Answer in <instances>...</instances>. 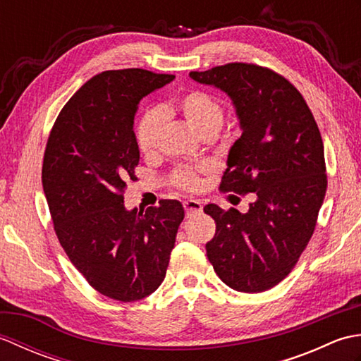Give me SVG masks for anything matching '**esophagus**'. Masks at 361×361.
Returning <instances> with one entry per match:
<instances>
[{"label": "esophagus", "instance_id": "1", "mask_svg": "<svg viewBox=\"0 0 361 361\" xmlns=\"http://www.w3.org/2000/svg\"><path fill=\"white\" fill-rule=\"evenodd\" d=\"M183 206H185L186 217H194V216H197V214H200L203 211L202 203L197 200H186L185 203H183Z\"/></svg>", "mask_w": 361, "mask_h": 361}]
</instances>
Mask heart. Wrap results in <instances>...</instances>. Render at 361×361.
I'll return each instance as SVG.
<instances>
[{"label": "heart", "instance_id": "heart-1", "mask_svg": "<svg viewBox=\"0 0 361 361\" xmlns=\"http://www.w3.org/2000/svg\"><path fill=\"white\" fill-rule=\"evenodd\" d=\"M171 110L178 111L189 127L197 135H216L225 121V109L217 97L206 91L194 90L183 96L175 106L163 105L159 110L150 109L142 113L135 127L136 145L144 155H150L157 147L158 132L161 127V113L167 114ZM171 183L183 190H197L202 181L198 171L194 167H178L171 175Z\"/></svg>", "mask_w": 361, "mask_h": 361}]
</instances>
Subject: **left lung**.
<instances>
[{
    "label": "left lung",
    "mask_w": 361,
    "mask_h": 361,
    "mask_svg": "<svg viewBox=\"0 0 361 361\" xmlns=\"http://www.w3.org/2000/svg\"><path fill=\"white\" fill-rule=\"evenodd\" d=\"M189 78L226 93L239 118L220 189L256 194L245 214L204 206L216 220L206 255L228 287L265 291L293 270L315 231L327 189L321 133L301 93L268 68L228 63Z\"/></svg>",
    "instance_id": "obj_1"
}]
</instances>
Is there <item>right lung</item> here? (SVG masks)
I'll use <instances>...</instances> for the list:
<instances>
[{"instance_id": "obj_1", "label": "right lung", "mask_w": 361, "mask_h": 361, "mask_svg": "<svg viewBox=\"0 0 361 361\" xmlns=\"http://www.w3.org/2000/svg\"><path fill=\"white\" fill-rule=\"evenodd\" d=\"M173 79L140 68L94 75L66 102L46 144L42 183L59 242L91 287L122 302L161 286L185 219L176 200L124 206L140 163L137 105Z\"/></svg>"}]
</instances>
